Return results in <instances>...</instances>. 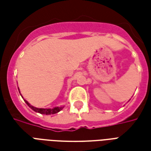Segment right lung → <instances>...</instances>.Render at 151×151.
Returning <instances> with one entry per match:
<instances>
[{
  "instance_id": "1",
  "label": "right lung",
  "mask_w": 151,
  "mask_h": 151,
  "mask_svg": "<svg viewBox=\"0 0 151 151\" xmlns=\"http://www.w3.org/2000/svg\"><path fill=\"white\" fill-rule=\"evenodd\" d=\"M26 104L30 107V108L34 110L36 112H39L40 114H44V115H51V114H56L57 112H59L60 110H62L64 107H56V108H35L33 106H31L27 101H26Z\"/></svg>"
}]
</instances>
